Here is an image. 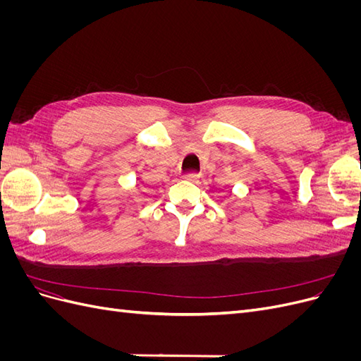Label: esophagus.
Listing matches in <instances>:
<instances>
[{
    "instance_id": "34e87169",
    "label": "esophagus",
    "mask_w": 361,
    "mask_h": 361,
    "mask_svg": "<svg viewBox=\"0 0 361 361\" xmlns=\"http://www.w3.org/2000/svg\"><path fill=\"white\" fill-rule=\"evenodd\" d=\"M183 179H187V180H190V182H195L199 179V174L197 173H194V171H191V173H185L183 174Z\"/></svg>"
}]
</instances>
